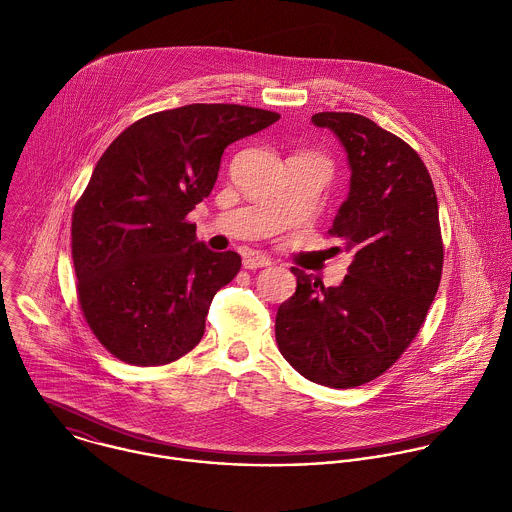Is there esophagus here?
Instances as JSON below:
<instances>
[{
  "mask_svg": "<svg viewBox=\"0 0 512 512\" xmlns=\"http://www.w3.org/2000/svg\"><path fill=\"white\" fill-rule=\"evenodd\" d=\"M269 265H271V259L265 255H259V253H251L243 259L245 269H261V267H269Z\"/></svg>",
  "mask_w": 512,
  "mask_h": 512,
  "instance_id": "obj_1",
  "label": "esophagus"
}]
</instances>
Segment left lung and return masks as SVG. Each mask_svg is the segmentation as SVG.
I'll return each instance as SVG.
<instances>
[{
  "label": "left lung",
  "mask_w": 512,
  "mask_h": 512,
  "mask_svg": "<svg viewBox=\"0 0 512 512\" xmlns=\"http://www.w3.org/2000/svg\"><path fill=\"white\" fill-rule=\"evenodd\" d=\"M313 123L349 157L351 191L329 235L353 263L339 287L293 267L297 289L277 311L275 339L305 379L353 389L391 369L425 323L445 259L439 203L427 165L401 137L349 111H321Z\"/></svg>",
  "instance_id": "left-lung-1"
}]
</instances>
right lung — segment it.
<instances>
[{"label": "right lung", "mask_w": 512, "mask_h": 512, "mask_svg": "<svg viewBox=\"0 0 512 512\" xmlns=\"http://www.w3.org/2000/svg\"><path fill=\"white\" fill-rule=\"evenodd\" d=\"M279 117L193 103L137 119L99 157L73 209L71 257L83 319L115 359L159 367L201 341L241 257L195 241L187 215L211 193L225 147Z\"/></svg>", "instance_id": "right-lung-1"}]
</instances>
